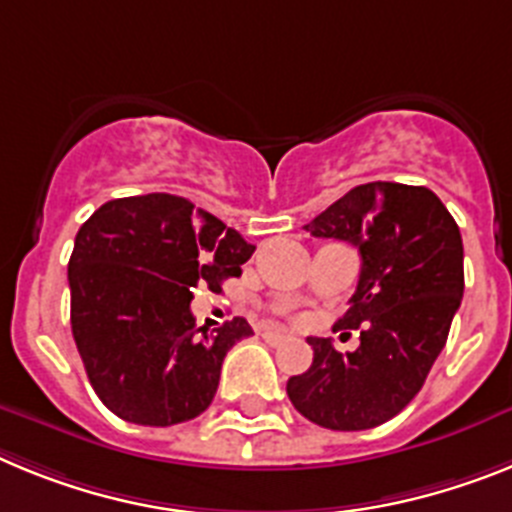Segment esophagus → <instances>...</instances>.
Wrapping results in <instances>:
<instances>
[{
	"mask_svg": "<svg viewBox=\"0 0 512 512\" xmlns=\"http://www.w3.org/2000/svg\"><path fill=\"white\" fill-rule=\"evenodd\" d=\"M260 337L265 342H268V345H283V342L288 340L286 335H283V332H270V330H265V332H260Z\"/></svg>",
	"mask_w": 512,
	"mask_h": 512,
	"instance_id": "esophagus-1",
	"label": "esophagus"
}]
</instances>
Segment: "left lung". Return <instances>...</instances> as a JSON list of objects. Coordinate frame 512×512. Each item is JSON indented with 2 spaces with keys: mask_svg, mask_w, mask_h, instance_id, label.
I'll list each match as a JSON object with an SVG mask.
<instances>
[{
  "mask_svg": "<svg viewBox=\"0 0 512 512\" xmlns=\"http://www.w3.org/2000/svg\"><path fill=\"white\" fill-rule=\"evenodd\" d=\"M361 252V278L340 322L361 330L353 353L309 337L314 361L291 376L288 399L330 430H368L415 399L446 345L464 296L461 231L420 185L366 182L304 226Z\"/></svg>",
  "mask_w": 512,
  "mask_h": 512,
  "instance_id": "1",
  "label": "left lung"
}]
</instances>
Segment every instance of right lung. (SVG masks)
I'll return each instance as SVG.
<instances>
[{
	"label": "right lung",
	"instance_id": "right-lung-1",
	"mask_svg": "<svg viewBox=\"0 0 512 512\" xmlns=\"http://www.w3.org/2000/svg\"><path fill=\"white\" fill-rule=\"evenodd\" d=\"M252 252L237 229L170 193L115 198L84 221L69 260L71 332L113 415L167 428L208 410L226 353L252 327L234 317L198 335L193 288L221 291Z\"/></svg>",
	"mask_w": 512,
	"mask_h": 512
}]
</instances>
